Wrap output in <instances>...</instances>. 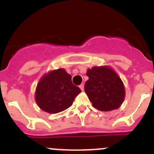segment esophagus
Wrapping results in <instances>:
<instances>
[{"label":"esophagus","mask_w":154,"mask_h":154,"mask_svg":"<svg viewBox=\"0 0 154 154\" xmlns=\"http://www.w3.org/2000/svg\"><path fill=\"white\" fill-rule=\"evenodd\" d=\"M79 88L82 91H83L84 90V84H81V85H79Z\"/></svg>","instance_id":"obj_1"}]
</instances>
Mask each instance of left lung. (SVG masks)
I'll return each instance as SVG.
<instances>
[{
	"label": "left lung",
	"mask_w": 154,
	"mask_h": 154,
	"mask_svg": "<svg viewBox=\"0 0 154 154\" xmlns=\"http://www.w3.org/2000/svg\"><path fill=\"white\" fill-rule=\"evenodd\" d=\"M85 92L93 107L100 111H111L120 107L125 98L123 81L109 66L88 69Z\"/></svg>",
	"instance_id": "1"
}]
</instances>
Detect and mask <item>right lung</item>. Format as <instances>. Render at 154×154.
<instances>
[{"label":"right lung","instance_id":"obj_1","mask_svg":"<svg viewBox=\"0 0 154 154\" xmlns=\"http://www.w3.org/2000/svg\"><path fill=\"white\" fill-rule=\"evenodd\" d=\"M81 89L72 82V76L58 69L42 76L35 90V101L39 108L48 113H58L72 105Z\"/></svg>","mask_w":154,"mask_h":154}]
</instances>
